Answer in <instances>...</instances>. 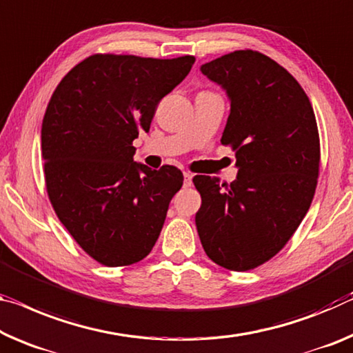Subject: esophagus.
<instances>
[{
	"instance_id": "34e87169",
	"label": "esophagus",
	"mask_w": 353,
	"mask_h": 353,
	"mask_svg": "<svg viewBox=\"0 0 353 353\" xmlns=\"http://www.w3.org/2000/svg\"><path fill=\"white\" fill-rule=\"evenodd\" d=\"M192 179H193V176L190 174V172H183V187L185 188H188V187H192Z\"/></svg>"
}]
</instances>
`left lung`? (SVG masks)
I'll use <instances>...</instances> for the list:
<instances>
[{
  "label": "left lung",
  "instance_id": "1",
  "mask_svg": "<svg viewBox=\"0 0 353 353\" xmlns=\"http://www.w3.org/2000/svg\"><path fill=\"white\" fill-rule=\"evenodd\" d=\"M226 89L231 114L221 137L236 152L237 179L194 176L196 228L215 264L247 272L270 261L297 231L314 198L321 141L314 111L299 81L254 50L201 65Z\"/></svg>",
  "mask_w": 353,
  "mask_h": 353
}]
</instances>
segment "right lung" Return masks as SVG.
Masks as SVG:
<instances>
[{
    "label": "right lung",
    "instance_id": "right-lung-1",
    "mask_svg": "<svg viewBox=\"0 0 353 353\" xmlns=\"http://www.w3.org/2000/svg\"><path fill=\"white\" fill-rule=\"evenodd\" d=\"M194 64L97 53L56 86L42 121L48 199L59 221L92 259L124 267L144 259L181 190L176 166L133 161V139L149 132L157 105Z\"/></svg>",
    "mask_w": 353,
    "mask_h": 353
}]
</instances>
